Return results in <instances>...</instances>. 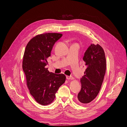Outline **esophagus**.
<instances>
[{"mask_svg":"<svg viewBox=\"0 0 127 127\" xmlns=\"http://www.w3.org/2000/svg\"><path fill=\"white\" fill-rule=\"evenodd\" d=\"M66 79H67V80H72V79H74V77H72V76H66Z\"/></svg>","mask_w":127,"mask_h":127,"instance_id":"esophagus-1","label":"esophagus"}]
</instances>
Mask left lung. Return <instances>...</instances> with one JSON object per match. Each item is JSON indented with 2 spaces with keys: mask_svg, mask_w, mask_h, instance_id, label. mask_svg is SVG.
I'll return each mask as SVG.
<instances>
[{
  "mask_svg": "<svg viewBox=\"0 0 127 127\" xmlns=\"http://www.w3.org/2000/svg\"><path fill=\"white\" fill-rule=\"evenodd\" d=\"M83 60L87 68L80 79L81 89L77 101L85 104L93 101L100 90L105 74L106 60L101 46L94 44L86 50Z\"/></svg>",
  "mask_w": 127,
  "mask_h": 127,
  "instance_id": "1",
  "label": "left lung"
}]
</instances>
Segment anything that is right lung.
Instances as JSON below:
<instances>
[{
    "label": "right lung",
    "instance_id": "right-lung-1",
    "mask_svg": "<svg viewBox=\"0 0 127 127\" xmlns=\"http://www.w3.org/2000/svg\"><path fill=\"white\" fill-rule=\"evenodd\" d=\"M62 34L46 33L33 37L26 46L23 69L30 94L37 102L43 105L51 103L59 88L65 81L63 74L50 72L45 66L55 43Z\"/></svg>",
    "mask_w": 127,
    "mask_h": 127
}]
</instances>
